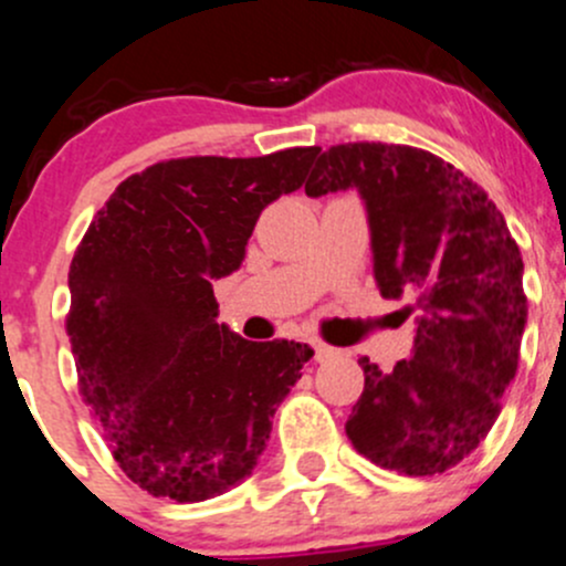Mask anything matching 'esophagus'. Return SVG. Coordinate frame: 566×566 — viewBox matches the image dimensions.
Returning a JSON list of instances; mask_svg holds the SVG:
<instances>
[{"instance_id":"34e87169","label":"esophagus","mask_w":566,"mask_h":566,"mask_svg":"<svg viewBox=\"0 0 566 566\" xmlns=\"http://www.w3.org/2000/svg\"><path fill=\"white\" fill-rule=\"evenodd\" d=\"M312 349H314V360H319V363L336 358V355H338L336 347H331V344L319 342V338H312Z\"/></svg>"}]
</instances>
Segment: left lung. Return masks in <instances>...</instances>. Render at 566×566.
Masks as SVG:
<instances>
[{
	"label": "left lung",
	"mask_w": 566,
	"mask_h": 566,
	"mask_svg": "<svg viewBox=\"0 0 566 566\" xmlns=\"http://www.w3.org/2000/svg\"><path fill=\"white\" fill-rule=\"evenodd\" d=\"M358 189L374 279L418 314L412 358L366 385L347 420L355 450L409 478L442 474L472 453L502 412L526 328L523 260L502 211L437 154L398 143H342L319 154L308 198Z\"/></svg>",
	"instance_id": "obj_1"
}]
</instances>
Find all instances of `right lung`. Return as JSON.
I'll return each instance as SVG.
<instances>
[{"label": "right lung", "mask_w": 566, "mask_h": 566, "mask_svg": "<svg viewBox=\"0 0 566 566\" xmlns=\"http://www.w3.org/2000/svg\"><path fill=\"white\" fill-rule=\"evenodd\" d=\"M317 146L184 157L129 176L70 265L67 336L83 401L122 472L151 496L203 502L252 474L271 418L314 355L217 323L213 279L238 271L268 203Z\"/></svg>", "instance_id": "right-lung-1"}]
</instances>
